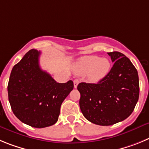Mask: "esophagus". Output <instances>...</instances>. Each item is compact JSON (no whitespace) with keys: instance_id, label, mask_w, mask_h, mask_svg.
I'll list each match as a JSON object with an SVG mask.
<instances>
[{"instance_id":"esophagus-1","label":"esophagus","mask_w":149,"mask_h":149,"mask_svg":"<svg viewBox=\"0 0 149 149\" xmlns=\"http://www.w3.org/2000/svg\"><path fill=\"white\" fill-rule=\"evenodd\" d=\"M79 79H75L74 81H73V84H74V88H77V86H78V84H79Z\"/></svg>"}]
</instances>
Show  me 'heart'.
Returning <instances> with one entry per match:
<instances>
[{
	"instance_id": "b5f03b06",
	"label": "heart",
	"mask_w": 149,
	"mask_h": 149,
	"mask_svg": "<svg viewBox=\"0 0 149 149\" xmlns=\"http://www.w3.org/2000/svg\"><path fill=\"white\" fill-rule=\"evenodd\" d=\"M111 68L109 60L97 56L81 57L73 66V69L78 74L88 73V79L92 82H97L104 79L109 73Z\"/></svg>"
}]
</instances>
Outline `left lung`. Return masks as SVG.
Returning a JSON list of instances; mask_svg holds the SVG:
<instances>
[{"label":"left lung","mask_w":149,"mask_h":149,"mask_svg":"<svg viewBox=\"0 0 149 149\" xmlns=\"http://www.w3.org/2000/svg\"><path fill=\"white\" fill-rule=\"evenodd\" d=\"M108 54L113 62L109 73L97 84L81 82L77 86L81 113L88 121L104 126L128 118L140 94L137 70L129 58L120 52Z\"/></svg>","instance_id":"8db88e82"}]
</instances>
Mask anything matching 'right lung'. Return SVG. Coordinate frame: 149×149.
Listing matches in <instances>:
<instances>
[{
	"label": "right lung",
	"mask_w": 149,
	"mask_h": 149,
	"mask_svg": "<svg viewBox=\"0 0 149 149\" xmlns=\"http://www.w3.org/2000/svg\"><path fill=\"white\" fill-rule=\"evenodd\" d=\"M41 52L30 49L12 70L8 97L13 113L22 123L45 128L58 121L63 101L73 89V81L58 83L41 69Z\"/></svg>",
	"instance_id": "1"
}]
</instances>
